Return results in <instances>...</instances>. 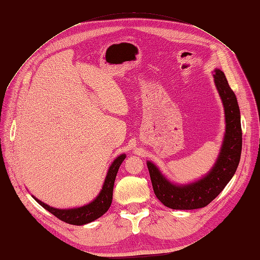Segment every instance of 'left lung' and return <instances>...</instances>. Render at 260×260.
Wrapping results in <instances>:
<instances>
[{"mask_svg":"<svg viewBox=\"0 0 260 260\" xmlns=\"http://www.w3.org/2000/svg\"><path fill=\"white\" fill-rule=\"evenodd\" d=\"M215 84L224 107L225 133L218 158L207 175L188 184H175L152 161H147L153 190L165 206L171 209H198L207 206L234 176L242 152L241 115L237 96L224 74L215 69Z\"/></svg>","mask_w":260,"mask_h":260,"instance_id":"left-lung-1","label":"left lung"}]
</instances>
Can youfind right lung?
Segmentation results:
<instances>
[{
  "mask_svg": "<svg viewBox=\"0 0 260 260\" xmlns=\"http://www.w3.org/2000/svg\"><path fill=\"white\" fill-rule=\"evenodd\" d=\"M124 158H125V154H121L112 162L107 171L104 184H103V187H102L100 194L96 196V199H94L91 203L86 204L84 206L77 207V208L59 209V208H54L46 205L45 203L38 200L37 198H35V196H32V198L40 204L43 208L50 211L51 214H53L55 217L60 219L61 221L69 224H75V225H82V224L90 223L94 221V220H96L98 218L103 216L108 210V208L111 207L115 179L117 176L118 169H119L120 165Z\"/></svg>",
  "mask_w": 260,
  "mask_h": 260,
  "instance_id": "add662e5",
  "label": "right lung"
}]
</instances>
